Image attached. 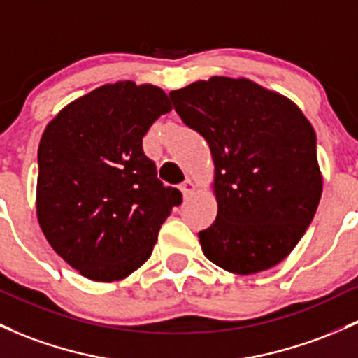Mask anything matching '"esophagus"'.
I'll return each mask as SVG.
<instances>
[{
    "label": "esophagus",
    "mask_w": 358,
    "mask_h": 358,
    "mask_svg": "<svg viewBox=\"0 0 358 358\" xmlns=\"http://www.w3.org/2000/svg\"><path fill=\"white\" fill-rule=\"evenodd\" d=\"M179 189H180V193H182L184 198H187V196H191V194L194 193L196 186H194L193 180H191V179H186V180H184L182 184H179Z\"/></svg>",
    "instance_id": "1"
}]
</instances>
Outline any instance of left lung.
Wrapping results in <instances>:
<instances>
[{
    "label": "left lung",
    "mask_w": 358,
    "mask_h": 358,
    "mask_svg": "<svg viewBox=\"0 0 358 358\" xmlns=\"http://www.w3.org/2000/svg\"><path fill=\"white\" fill-rule=\"evenodd\" d=\"M186 126L210 145L217 218L198 234L211 263L252 275L290 255L322 193L316 133L302 110L248 78L211 76L172 90Z\"/></svg>",
    "instance_id": "1"
}]
</instances>
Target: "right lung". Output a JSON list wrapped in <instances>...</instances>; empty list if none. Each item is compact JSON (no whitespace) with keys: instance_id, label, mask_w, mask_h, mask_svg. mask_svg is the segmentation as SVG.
I'll return each mask as SVG.
<instances>
[{"instance_id":"obj_1","label":"right lung","mask_w":358,"mask_h":358,"mask_svg":"<svg viewBox=\"0 0 358 358\" xmlns=\"http://www.w3.org/2000/svg\"><path fill=\"white\" fill-rule=\"evenodd\" d=\"M171 109L162 88L124 80L68 103L42 133L37 220L51 248L88 280L117 282L138 270L182 203L141 145Z\"/></svg>"}]
</instances>
